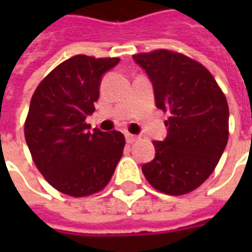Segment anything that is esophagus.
Returning a JSON list of instances; mask_svg holds the SVG:
<instances>
[{
    "instance_id": "34e87169",
    "label": "esophagus",
    "mask_w": 252,
    "mask_h": 252,
    "mask_svg": "<svg viewBox=\"0 0 252 252\" xmlns=\"http://www.w3.org/2000/svg\"><path fill=\"white\" fill-rule=\"evenodd\" d=\"M137 139H139V136H136V135H132V133H126V143H129V144L136 142Z\"/></svg>"
}]
</instances>
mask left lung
<instances>
[{"label":"left lung","instance_id":"left-lung-1","mask_svg":"<svg viewBox=\"0 0 252 252\" xmlns=\"http://www.w3.org/2000/svg\"><path fill=\"white\" fill-rule=\"evenodd\" d=\"M154 88L155 105L170 117L167 136L153 142L155 158L144 177L162 193L186 194L213 173L228 142L225 95L205 67L167 50L133 55Z\"/></svg>","mask_w":252,"mask_h":252}]
</instances>
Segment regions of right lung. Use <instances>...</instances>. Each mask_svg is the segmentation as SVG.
<instances>
[{
  "label": "right lung",
  "instance_id": "obj_1",
  "mask_svg": "<svg viewBox=\"0 0 252 252\" xmlns=\"http://www.w3.org/2000/svg\"><path fill=\"white\" fill-rule=\"evenodd\" d=\"M119 58L75 55L57 66L32 95L25 140L48 184L64 194L83 197L108 185L123 155L124 135L85 123L95 108L101 79Z\"/></svg>",
  "mask_w": 252,
  "mask_h": 252
}]
</instances>
